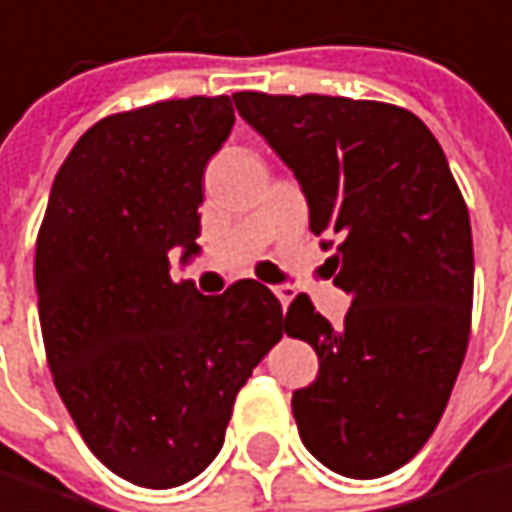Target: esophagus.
I'll return each mask as SVG.
<instances>
[{
	"label": "esophagus",
	"mask_w": 512,
	"mask_h": 512,
	"mask_svg": "<svg viewBox=\"0 0 512 512\" xmlns=\"http://www.w3.org/2000/svg\"><path fill=\"white\" fill-rule=\"evenodd\" d=\"M274 295L280 298V304H283V310H286L289 301L295 298V289H292V286H274Z\"/></svg>",
	"instance_id": "1"
}]
</instances>
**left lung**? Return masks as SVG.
I'll list each match as a JSON object with an SVG mask.
<instances>
[{
    "label": "left lung",
    "mask_w": 512,
    "mask_h": 512,
    "mask_svg": "<svg viewBox=\"0 0 512 512\" xmlns=\"http://www.w3.org/2000/svg\"><path fill=\"white\" fill-rule=\"evenodd\" d=\"M238 114L292 168L310 232L335 247L344 326L307 295L286 335L319 374L292 395L301 443L329 471L374 480L407 465L437 428L471 338L474 241L462 189L428 126L386 102L235 93Z\"/></svg>",
    "instance_id": "1"
}]
</instances>
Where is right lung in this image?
<instances>
[{"label": "right lung", "mask_w": 512, "mask_h": 512, "mask_svg": "<svg viewBox=\"0 0 512 512\" xmlns=\"http://www.w3.org/2000/svg\"><path fill=\"white\" fill-rule=\"evenodd\" d=\"M232 126L229 96L99 120L62 162L35 241L56 392L90 453L144 489L217 459L235 395L286 332L268 286L202 295L168 271V250L199 253L202 174Z\"/></svg>", "instance_id": "add662e5"}]
</instances>
